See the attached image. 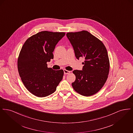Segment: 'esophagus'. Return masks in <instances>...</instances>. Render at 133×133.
Wrapping results in <instances>:
<instances>
[{"instance_id": "34e87169", "label": "esophagus", "mask_w": 133, "mask_h": 133, "mask_svg": "<svg viewBox=\"0 0 133 133\" xmlns=\"http://www.w3.org/2000/svg\"><path fill=\"white\" fill-rule=\"evenodd\" d=\"M64 74H68L70 73V71H68L67 70L64 69Z\"/></svg>"}]
</instances>
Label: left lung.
<instances>
[{"instance_id":"left-lung-1","label":"left lung","mask_w":133,"mask_h":133,"mask_svg":"<svg viewBox=\"0 0 133 133\" xmlns=\"http://www.w3.org/2000/svg\"><path fill=\"white\" fill-rule=\"evenodd\" d=\"M66 36L77 59H85L82 70H75L76 80L72 83L74 90L84 96L97 93L108 78L110 62L107 51L99 39L87 31L68 32Z\"/></svg>"}]
</instances>
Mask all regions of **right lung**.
<instances>
[{
	"mask_svg": "<svg viewBox=\"0 0 133 133\" xmlns=\"http://www.w3.org/2000/svg\"><path fill=\"white\" fill-rule=\"evenodd\" d=\"M65 32H40L27 39L19 53L17 67L19 76L31 93L44 97L53 93L62 80L63 70L47 67V62L53 59L55 46Z\"/></svg>",
	"mask_w": 133,
	"mask_h": 133,
	"instance_id": "obj_1",
	"label": "right lung"
}]
</instances>
